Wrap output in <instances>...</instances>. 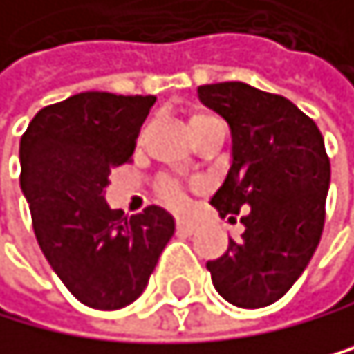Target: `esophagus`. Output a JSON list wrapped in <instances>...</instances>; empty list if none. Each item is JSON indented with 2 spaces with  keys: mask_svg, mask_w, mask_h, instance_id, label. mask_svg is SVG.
<instances>
[{
  "mask_svg": "<svg viewBox=\"0 0 354 354\" xmlns=\"http://www.w3.org/2000/svg\"><path fill=\"white\" fill-rule=\"evenodd\" d=\"M194 230H196V225L192 221H176V232L178 234H194Z\"/></svg>",
  "mask_w": 354,
  "mask_h": 354,
  "instance_id": "obj_1",
  "label": "esophagus"
}]
</instances>
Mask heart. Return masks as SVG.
Listing matches in <instances>:
<instances>
[{"label": "heart", "instance_id": "1", "mask_svg": "<svg viewBox=\"0 0 354 354\" xmlns=\"http://www.w3.org/2000/svg\"><path fill=\"white\" fill-rule=\"evenodd\" d=\"M216 115H212V113H194L189 118V127H192V131L194 129H198L201 124L205 122H209L214 120ZM158 196L162 198V203L169 205L171 209H183L185 207V201H187V196H185V189H183V185L176 180V178H162L158 183Z\"/></svg>", "mask_w": 354, "mask_h": 354}]
</instances>
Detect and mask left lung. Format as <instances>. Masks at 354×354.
I'll return each mask as SVG.
<instances>
[{
	"label": "left lung",
	"mask_w": 354,
	"mask_h": 354,
	"mask_svg": "<svg viewBox=\"0 0 354 354\" xmlns=\"http://www.w3.org/2000/svg\"><path fill=\"white\" fill-rule=\"evenodd\" d=\"M198 97L232 131V167L212 205L221 216L250 209L243 236L207 261L212 283L232 306L266 308L295 286L322 241L330 187L324 136L288 97L250 84H203Z\"/></svg>",
	"instance_id": "obj_1"
}]
</instances>
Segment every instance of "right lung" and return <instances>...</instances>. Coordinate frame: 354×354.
Wrapping results in <instances>:
<instances>
[{"instance_id": "right-lung-1", "label": "right lung", "mask_w": 354, "mask_h": 354, "mask_svg": "<svg viewBox=\"0 0 354 354\" xmlns=\"http://www.w3.org/2000/svg\"><path fill=\"white\" fill-rule=\"evenodd\" d=\"M153 95L86 91L44 106L19 142L21 192L35 239L68 292L118 310L142 295L174 218L149 205L136 216L104 201L113 167L131 162Z\"/></svg>"}]
</instances>
